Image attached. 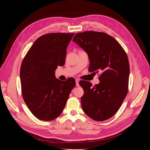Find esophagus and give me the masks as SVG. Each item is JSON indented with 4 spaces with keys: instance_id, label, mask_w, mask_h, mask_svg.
<instances>
[{
    "instance_id": "34e87169",
    "label": "esophagus",
    "mask_w": 150,
    "mask_h": 150,
    "mask_svg": "<svg viewBox=\"0 0 150 150\" xmlns=\"http://www.w3.org/2000/svg\"><path fill=\"white\" fill-rule=\"evenodd\" d=\"M75 81H76V87H79V79H75Z\"/></svg>"
}]
</instances>
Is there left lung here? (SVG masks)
Segmentation results:
<instances>
[{
  "mask_svg": "<svg viewBox=\"0 0 150 150\" xmlns=\"http://www.w3.org/2000/svg\"><path fill=\"white\" fill-rule=\"evenodd\" d=\"M73 41L88 55V71H100V83L94 86L89 81L79 83L84 93L81 98L84 113L96 121H104L118 111L128 91L129 63L127 54L113 37L93 31L78 33Z\"/></svg>",
  "mask_w": 150,
  "mask_h": 150,
  "instance_id": "obj_1",
  "label": "left lung"
}]
</instances>
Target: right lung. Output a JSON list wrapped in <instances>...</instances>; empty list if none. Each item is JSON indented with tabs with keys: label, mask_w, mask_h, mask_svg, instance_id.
<instances>
[{
	"label": "right lung",
	"mask_w": 150,
	"mask_h": 150,
	"mask_svg": "<svg viewBox=\"0 0 150 150\" xmlns=\"http://www.w3.org/2000/svg\"><path fill=\"white\" fill-rule=\"evenodd\" d=\"M75 33H54L42 35L33 43L20 69L23 99L33 115L50 121L62 113L75 81L56 78L57 66L65 63L67 47Z\"/></svg>",
	"instance_id": "1"
}]
</instances>
